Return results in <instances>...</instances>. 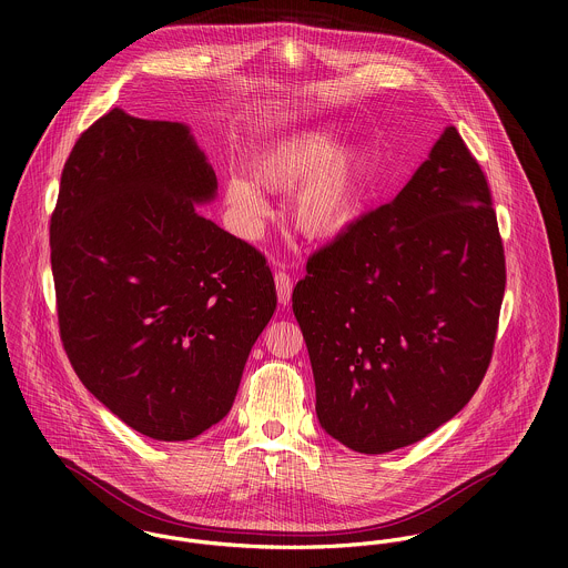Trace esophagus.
<instances>
[{
    "instance_id": "esophagus-1",
    "label": "esophagus",
    "mask_w": 568,
    "mask_h": 568,
    "mask_svg": "<svg viewBox=\"0 0 568 568\" xmlns=\"http://www.w3.org/2000/svg\"><path fill=\"white\" fill-rule=\"evenodd\" d=\"M275 288H277V300L280 304H288L291 302V291H293V280L286 271H277L275 273Z\"/></svg>"
}]
</instances>
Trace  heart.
Instances as JSON below:
<instances>
[{"instance_id": "obj_1", "label": "heart", "mask_w": 568, "mask_h": 568, "mask_svg": "<svg viewBox=\"0 0 568 568\" xmlns=\"http://www.w3.org/2000/svg\"><path fill=\"white\" fill-rule=\"evenodd\" d=\"M255 176L268 190H293L288 219L297 234L327 241L345 232L358 214L365 192V160L356 149L334 153L332 135L304 131L275 144L255 162ZM227 205L241 230L253 234L268 214L262 190L232 176L225 185Z\"/></svg>"}]
</instances>
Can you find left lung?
Wrapping results in <instances>:
<instances>
[{
  "label": "left lung",
  "instance_id": "1",
  "mask_svg": "<svg viewBox=\"0 0 568 568\" xmlns=\"http://www.w3.org/2000/svg\"><path fill=\"white\" fill-rule=\"evenodd\" d=\"M503 293L486 172L448 126L400 194L315 251L293 291L325 433L383 455L455 417L486 376Z\"/></svg>",
  "mask_w": 568,
  "mask_h": 568
}]
</instances>
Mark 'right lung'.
I'll return each instance as SVG.
<instances>
[{"instance_id":"right-lung-1","label":"right lung","mask_w":568,"mask_h":568,"mask_svg":"<svg viewBox=\"0 0 568 568\" xmlns=\"http://www.w3.org/2000/svg\"><path fill=\"white\" fill-rule=\"evenodd\" d=\"M214 192L183 124L111 109L77 140L50 219L65 354L102 405L160 442L230 413L277 306L266 257L196 214Z\"/></svg>"}]
</instances>
